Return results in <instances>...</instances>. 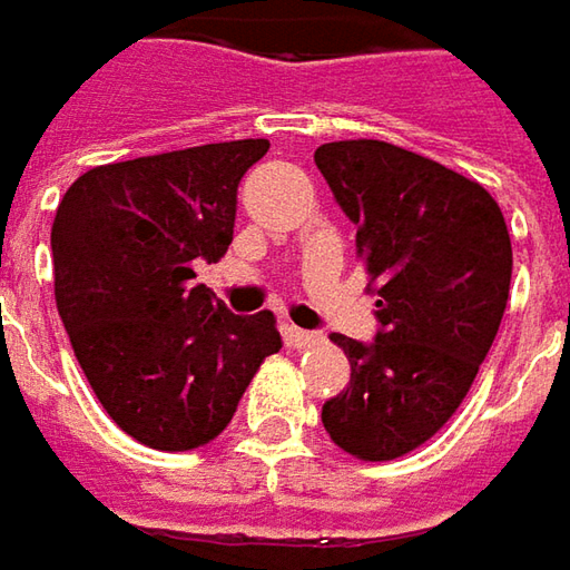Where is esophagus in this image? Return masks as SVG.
<instances>
[{"label":"esophagus","mask_w":570,"mask_h":570,"mask_svg":"<svg viewBox=\"0 0 570 570\" xmlns=\"http://www.w3.org/2000/svg\"><path fill=\"white\" fill-rule=\"evenodd\" d=\"M324 336L317 333V330H301V327H288V343L295 346V350H307V346H314V343H321Z\"/></svg>","instance_id":"1"}]
</instances>
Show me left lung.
Listing matches in <instances>:
<instances>
[{"label": "left lung", "instance_id": "8db88e82", "mask_svg": "<svg viewBox=\"0 0 570 570\" xmlns=\"http://www.w3.org/2000/svg\"><path fill=\"white\" fill-rule=\"evenodd\" d=\"M356 253L379 282V333L350 356V387L324 404L343 452L387 462L436 436L465 401L510 295L513 249L488 188L384 140H336L314 154Z\"/></svg>", "mask_w": 570, "mask_h": 570}]
</instances>
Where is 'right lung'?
<instances>
[{
	"mask_svg": "<svg viewBox=\"0 0 570 570\" xmlns=\"http://www.w3.org/2000/svg\"><path fill=\"white\" fill-rule=\"evenodd\" d=\"M269 140L205 144L82 173L53 227V295L108 416L137 442L186 452L237 411L282 350L269 311L230 314L195 285L234 240L237 186Z\"/></svg>",
	"mask_w": 570,
	"mask_h": 570,
	"instance_id": "add662e5",
	"label": "right lung"
}]
</instances>
